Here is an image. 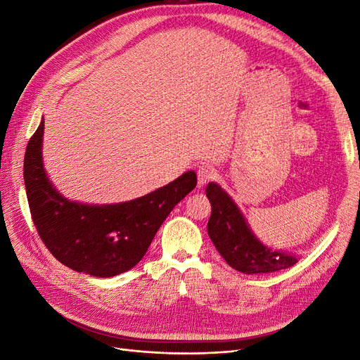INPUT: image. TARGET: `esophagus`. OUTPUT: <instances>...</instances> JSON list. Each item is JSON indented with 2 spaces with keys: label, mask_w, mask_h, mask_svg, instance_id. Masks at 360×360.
Instances as JSON below:
<instances>
[{
  "label": "esophagus",
  "mask_w": 360,
  "mask_h": 360,
  "mask_svg": "<svg viewBox=\"0 0 360 360\" xmlns=\"http://www.w3.org/2000/svg\"><path fill=\"white\" fill-rule=\"evenodd\" d=\"M197 177H198V186L202 188L207 183L214 179V171L209 165H201L197 169Z\"/></svg>",
  "instance_id": "esophagus-1"
}]
</instances>
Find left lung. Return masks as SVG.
<instances>
[{
	"instance_id": "1",
	"label": "left lung",
	"mask_w": 360,
	"mask_h": 360,
	"mask_svg": "<svg viewBox=\"0 0 360 360\" xmlns=\"http://www.w3.org/2000/svg\"><path fill=\"white\" fill-rule=\"evenodd\" d=\"M205 195L212 204L207 231L217 252L233 269L246 275H255L271 274L297 263V257L278 252L258 240L242 212L219 184H207Z\"/></svg>"
}]
</instances>
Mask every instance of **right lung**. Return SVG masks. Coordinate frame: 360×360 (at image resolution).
Returning a JSON list of instances; mask_svg holds the SVG:
<instances>
[{
	"label": "right lung",
	"mask_w": 360,
	"mask_h": 360,
	"mask_svg": "<svg viewBox=\"0 0 360 360\" xmlns=\"http://www.w3.org/2000/svg\"><path fill=\"white\" fill-rule=\"evenodd\" d=\"M43 129L41 120L24 159L30 212L41 242L60 263L91 276L111 278L135 267L171 210L197 186V174L184 172L167 186L126 202L69 201L43 168Z\"/></svg>",
	"instance_id": "right-lung-1"
}]
</instances>
